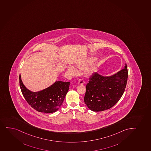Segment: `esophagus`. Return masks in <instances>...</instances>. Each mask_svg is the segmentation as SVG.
Wrapping results in <instances>:
<instances>
[{"instance_id": "1", "label": "esophagus", "mask_w": 151, "mask_h": 151, "mask_svg": "<svg viewBox=\"0 0 151 151\" xmlns=\"http://www.w3.org/2000/svg\"><path fill=\"white\" fill-rule=\"evenodd\" d=\"M78 84L79 85H82L84 84V81H83V79H80L78 80Z\"/></svg>"}]
</instances>
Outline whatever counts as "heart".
<instances>
[{
	"label": "heart",
	"instance_id": "obj_1",
	"mask_svg": "<svg viewBox=\"0 0 151 151\" xmlns=\"http://www.w3.org/2000/svg\"><path fill=\"white\" fill-rule=\"evenodd\" d=\"M96 58L95 57H90L86 60L85 61L77 63L76 66L77 68H78L79 69L82 70L86 69L90 65H91L96 60ZM68 70L70 73H71L73 74H76L77 73V70L73 66H69ZM95 66H92L87 70V74L89 76H91L95 71Z\"/></svg>",
	"mask_w": 151,
	"mask_h": 151
}]
</instances>
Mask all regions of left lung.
I'll return each instance as SVG.
<instances>
[{"label":"left lung","mask_w":151,"mask_h":151,"mask_svg":"<svg viewBox=\"0 0 151 151\" xmlns=\"http://www.w3.org/2000/svg\"><path fill=\"white\" fill-rule=\"evenodd\" d=\"M127 64L114 74L104 76L93 73L86 86L84 102L93 111H102L115 105L122 97L127 83Z\"/></svg>","instance_id":"left-lung-1"}]
</instances>
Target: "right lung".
<instances>
[{"instance_id": "1", "label": "right lung", "mask_w": 151, "mask_h": 151, "mask_svg": "<svg viewBox=\"0 0 151 151\" xmlns=\"http://www.w3.org/2000/svg\"><path fill=\"white\" fill-rule=\"evenodd\" d=\"M20 89L24 99L33 109L47 114L57 111L63 104L69 89V82L56 81L44 89L33 92L24 85L19 75Z\"/></svg>"}]
</instances>
